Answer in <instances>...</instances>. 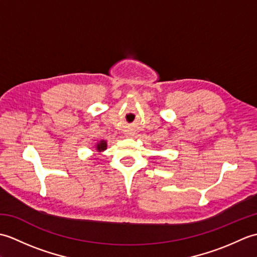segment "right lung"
<instances>
[{
	"label": "right lung",
	"instance_id": "right-lung-1",
	"mask_svg": "<svg viewBox=\"0 0 257 257\" xmlns=\"http://www.w3.org/2000/svg\"><path fill=\"white\" fill-rule=\"evenodd\" d=\"M106 148H107V144H106V141H103V140H101L100 143L97 145V150H99V151L105 150Z\"/></svg>",
	"mask_w": 257,
	"mask_h": 257
}]
</instances>
